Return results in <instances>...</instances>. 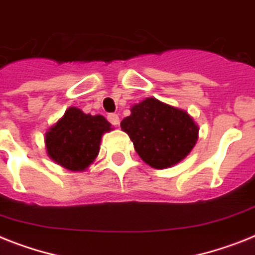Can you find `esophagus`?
<instances>
[{"label":"esophagus","instance_id":"obj_1","mask_svg":"<svg viewBox=\"0 0 255 255\" xmlns=\"http://www.w3.org/2000/svg\"><path fill=\"white\" fill-rule=\"evenodd\" d=\"M107 119H109V122L111 124H114V126H118V124H119V115H118V114H115V113H113V114H109V115H107Z\"/></svg>","mask_w":255,"mask_h":255}]
</instances>
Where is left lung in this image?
I'll return each mask as SVG.
<instances>
[{"mask_svg":"<svg viewBox=\"0 0 255 255\" xmlns=\"http://www.w3.org/2000/svg\"><path fill=\"white\" fill-rule=\"evenodd\" d=\"M121 127L133 142L142 161L154 169L181 162L195 146L199 127L185 110L156 98H145L131 107Z\"/></svg>","mask_w":255,"mask_h":255,"instance_id":"left-lung-1","label":"left lung"}]
</instances>
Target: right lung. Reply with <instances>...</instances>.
Wrapping results in <instances>:
<instances>
[{
  "label": "right lung",
  "mask_w": 255,
  "mask_h": 255,
  "mask_svg": "<svg viewBox=\"0 0 255 255\" xmlns=\"http://www.w3.org/2000/svg\"><path fill=\"white\" fill-rule=\"evenodd\" d=\"M111 129V124L102 115L69 107L45 132L47 154L68 170L85 171L98 156L102 136Z\"/></svg>",
  "instance_id": "1"
}]
</instances>
